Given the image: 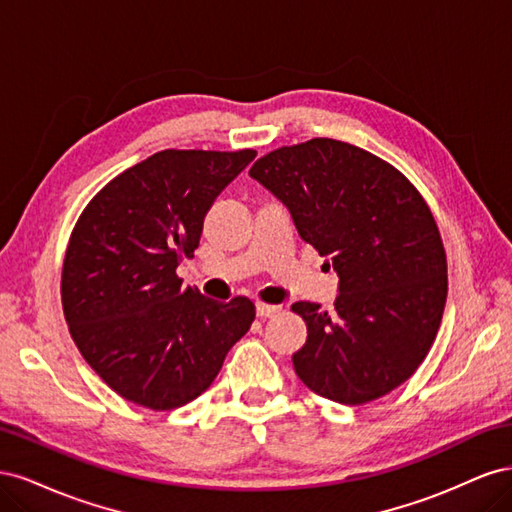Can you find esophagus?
Masks as SVG:
<instances>
[{
    "label": "esophagus",
    "mask_w": 512,
    "mask_h": 512,
    "mask_svg": "<svg viewBox=\"0 0 512 512\" xmlns=\"http://www.w3.org/2000/svg\"><path fill=\"white\" fill-rule=\"evenodd\" d=\"M256 314H258L260 318H271V316H275V314H280V307H277V305H269V303H258V305H256Z\"/></svg>",
    "instance_id": "esophagus-1"
}]
</instances>
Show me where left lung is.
<instances>
[{
  "instance_id": "left-lung-1",
  "label": "left lung",
  "mask_w": 512,
  "mask_h": 512,
  "mask_svg": "<svg viewBox=\"0 0 512 512\" xmlns=\"http://www.w3.org/2000/svg\"><path fill=\"white\" fill-rule=\"evenodd\" d=\"M250 175L339 275L333 314L292 305L307 324L297 376L346 406L391 393L425 361L446 303V252L425 198L395 166L335 138L273 149Z\"/></svg>"
}]
</instances>
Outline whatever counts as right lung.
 <instances>
[{
    "label": "right lung",
    "mask_w": 512,
    "mask_h": 512,
    "mask_svg": "<svg viewBox=\"0 0 512 512\" xmlns=\"http://www.w3.org/2000/svg\"><path fill=\"white\" fill-rule=\"evenodd\" d=\"M254 149H164L123 170L76 220L61 305L76 348L123 399L173 410L205 393L250 331L247 297L207 299L177 275L213 200Z\"/></svg>",
    "instance_id": "right-lung-1"
}]
</instances>
